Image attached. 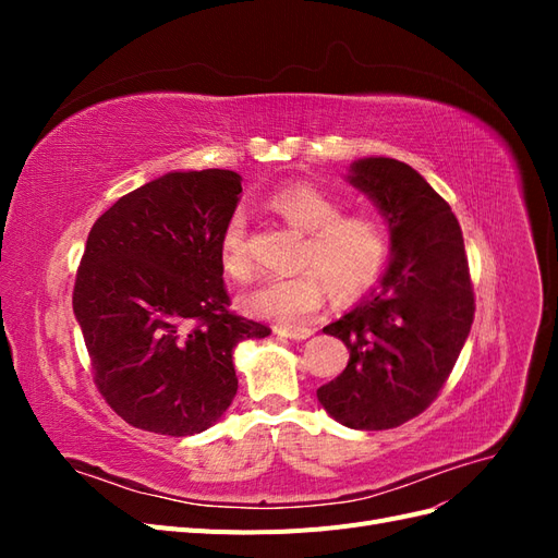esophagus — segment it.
<instances>
[{
	"mask_svg": "<svg viewBox=\"0 0 558 558\" xmlns=\"http://www.w3.org/2000/svg\"><path fill=\"white\" fill-rule=\"evenodd\" d=\"M275 332L281 337H289V340H307V337L314 335L312 328H293V326H277Z\"/></svg>",
	"mask_w": 558,
	"mask_h": 558,
	"instance_id": "1",
	"label": "esophagus"
}]
</instances>
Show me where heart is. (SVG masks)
Segmentation results:
<instances>
[{
	"instance_id": "b5f03b06",
	"label": "heart",
	"mask_w": 558,
	"mask_h": 558,
	"mask_svg": "<svg viewBox=\"0 0 558 558\" xmlns=\"http://www.w3.org/2000/svg\"><path fill=\"white\" fill-rule=\"evenodd\" d=\"M267 207L291 228L305 232L295 260L302 272L260 281L242 298L248 314L281 326H298L320 307L326 286L335 298L344 300L363 293L384 272L391 238L379 218L342 214V199L310 181L283 185L267 197ZM218 258L230 279H251L253 258L242 211H234L226 221Z\"/></svg>"
}]
</instances>
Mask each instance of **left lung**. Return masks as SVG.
Here are the masks:
<instances>
[{
	"instance_id": "8db88e82",
	"label": "left lung",
	"mask_w": 558,
	"mask_h": 558,
	"mask_svg": "<svg viewBox=\"0 0 558 558\" xmlns=\"http://www.w3.org/2000/svg\"><path fill=\"white\" fill-rule=\"evenodd\" d=\"M347 181L384 216L391 263L351 312L324 328L349 363L316 391L347 428L384 430L424 412L440 393L468 340L475 298L461 226L410 165L359 158Z\"/></svg>"
}]
</instances>
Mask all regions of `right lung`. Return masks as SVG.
<instances>
[{"label": "right lung", "mask_w": 558, "mask_h": 558, "mask_svg": "<svg viewBox=\"0 0 558 558\" xmlns=\"http://www.w3.org/2000/svg\"><path fill=\"white\" fill-rule=\"evenodd\" d=\"M230 170L167 172L97 218L74 316L99 393L130 426L207 430L238 393L232 351L269 330L230 312L218 242L240 205Z\"/></svg>", "instance_id": "1"}]
</instances>
